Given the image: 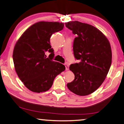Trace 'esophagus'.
I'll list each match as a JSON object with an SVG mask.
<instances>
[{
    "instance_id": "obj_1",
    "label": "esophagus",
    "mask_w": 124,
    "mask_h": 124,
    "mask_svg": "<svg viewBox=\"0 0 124 124\" xmlns=\"http://www.w3.org/2000/svg\"><path fill=\"white\" fill-rule=\"evenodd\" d=\"M64 66H65V67H66V70L68 71V70H69V66H68L67 64H64Z\"/></svg>"
}]
</instances>
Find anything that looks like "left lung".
I'll use <instances>...</instances> for the list:
<instances>
[{
  "mask_svg": "<svg viewBox=\"0 0 124 124\" xmlns=\"http://www.w3.org/2000/svg\"><path fill=\"white\" fill-rule=\"evenodd\" d=\"M66 27L77 36L73 50L76 60L81 62L70 65L75 79L67 86L73 93L86 96L95 92L106 78L111 64L110 42L96 28L78 21H70Z\"/></svg>",
  "mask_w": 124,
  "mask_h": 124,
  "instance_id": "left-lung-1",
  "label": "left lung"
}]
</instances>
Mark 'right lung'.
I'll return each mask as SVG.
<instances>
[{
  "label": "right lung",
  "mask_w": 124,
  "mask_h": 124,
  "mask_svg": "<svg viewBox=\"0 0 124 124\" xmlns=\"http://www.w3.org/2000/svg\"><path fill=\"white\" fill-rule=\"evenodd\" d=\"M63 27V23L39 22L28 28L16 42L13 53L14 68L30 91H48L55 77L65 70L63 64L52 60L54 54L50 43L52 35ZM47 51L50 53L48 58L45 54Z\"/></svg>",
  "instance_id": "right-lung-1"
}]
</instances>
